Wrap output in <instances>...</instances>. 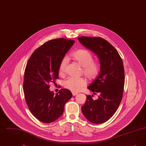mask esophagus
<instances>
[{"mask_svg": "<svg viewBox=\"0 0 146 146\" xmlns=\"http://www.w3.org/2000/svg\"><path fill=\"white\" fill-rule=\"evenodd\" d=\"M78 94V93L77 92H72V95H73V96H76Z\"/></svg>", "mask_w": 146, "mask_h": 146, "instance_id": "obj_1", "label": "esophagus"}]
</instances>
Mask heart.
Segmentation results:
<instances>
[{
  "mask_svg": "<svg viewBox=\"0 0 146 146\" xmlns=\"http://www.w3.org/2000/svg\"><path fill=\"white\" fill-rule=\"evenodd\" d=\"M72 58L83 67V73L89 79L92 80L97 77L100 71V65L94 61V56L90 52L85 49H79L71 54ZM68 60L63 58L59 65L58 73L63 74L66 70ZM87 84L85 78L70 77L64 83V86L73 92L82 90Z\"/></svg>",
  "mask_w": 146,
  "mask_h": 146,
  "instance_id": "obj_1",
  "label": "heart"
}]
</instances>
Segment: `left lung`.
<instances>
[{"mask_svg": "<svg viewBox=\"0 0 146 146\" xmlns=\"http://www.w3.org/2000/svg\"><path fill=\"white\" fill-rule=\"evenodd\" d=\"M78 39L97 56L100 63L98 75L88 87L93 94L99 95L98 98L93 100V95H86L82 111L91 123L101 124L111 118L122 100L125 83L123 62L118 51L104 39L81 36Z\"/></svg>", "mask_w": 146, "mask_h": 146, "instance_id": "1", "label": "left lung"}]
</instances>
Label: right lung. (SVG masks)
I'll return each mask as SVG.
<instances>
[{"label": "right lung", "mask_w": 146, "mask_h": 146, "mask_svg": "<svg viewBox=\"0 0 146 146\" xmlns=\"http://www.w3.org/2000/svg\"><path fill=\"white\" fill-rule=\"evenodd\" d=\"M74 43L63 38L50 40L36 49L28 60L24 74L25 97L31 112L42 123H50L60 118L64 104L72 97L66 89L55 95L49 84L58 79L60 63Z\"/></svg>", "instance_id": "1"}]
</instances>
